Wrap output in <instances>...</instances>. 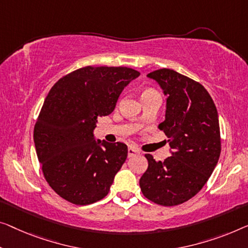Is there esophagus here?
Returning a JSON list of instances; mask_svg holds the SVG:
<instances>
[{
  "instance_id": "obj_1",
  "label": "esophagus",
  "mask_w": 248,
  "mask_h": 248,
  "mask_svg": "<svg viewBox=\"0 0 248 248\" xmlns=\"http://www.w3.org/2000/svg\"><path fill=\"white\" fill-rule=\"evenodd\" d=\"M140 151L137 150L136 148H132V147H129L128 148V157H134L137 156V155H139Z\"/></svg>"
}]
</instances>
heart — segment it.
I'll use <instances>...</instances> for the list:
<instances>
[{
    "label": "heart",
    "mask_w": 248,
    "mask_h": 248,
    "mask_svg": "<svg viewBox=\"0 0 248 248\" xmlns=\"http://www.w3.org/2000/svg\"><path fill=\"white\" fill-rule=\"evenodd\" d=\"M150 91H154V90H151V89H147V90H145L142 92V93H145V92H150Z\"/></svg>",
    "instance_id": "b5f03b06"
}]
</instances>
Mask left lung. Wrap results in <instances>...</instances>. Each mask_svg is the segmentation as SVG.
<instances>
[{"instance_id":"1","label":"left lung","mask_w":248,"mask_h":248,"mask_svg":"<svg viewBox=\"0 0 248 248\" xmlns=\"http://www.w3.org/2000/svg\"><path fill=\"white\" fill-rule=\"evenodd\" d=\"M166 95L165 121L170 157L156 161L146 154L148 168L139 180L143 196L161 206L189 201L204 187L220 155V131L215 103L206 89L170 69L147 75Z\"/></svg>"}]
</instances>
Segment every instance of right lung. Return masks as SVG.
I'll return each instance as SVG.
<instances>
[{"mask_svg": "<svg viewBox=\"0 0 248 248\" xmlns=\"http://www.w3.org/2000/svg\"><path fill=\"white\" fill-rule=\"evenodd\" d=\"M139 76L125 66H84L51 88L33 138L47 184L65 201L89 205L108 195L128 147L95 140L93 130L98 118L113 111L124 89Z\"/></svg>", "mask_w": 248, "mask_h": 248, "instance_id": "right-lung-1", "label": "right lung"}]
</instances>
